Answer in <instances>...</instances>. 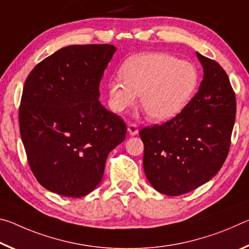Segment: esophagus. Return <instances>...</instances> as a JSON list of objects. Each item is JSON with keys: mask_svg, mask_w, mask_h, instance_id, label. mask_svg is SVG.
I'll return each instance as SVG.
<instances>
[{"mask_svg": "<svg viewBox=\"0 0 249 249\" xmlns=\"http://www.w3.org/2000/svg\"><path fill=\"white\" fill-rule=\"evenodd\" d=\"M127 130H128V133L130 134V135H137L138 134V127H137V125L135 124V123H129L128 125H127Z\"/></svg>", "mask_w": 249, "mask_h": 249, "instance_id": "1", "label": "esophagus"}]
</instances>
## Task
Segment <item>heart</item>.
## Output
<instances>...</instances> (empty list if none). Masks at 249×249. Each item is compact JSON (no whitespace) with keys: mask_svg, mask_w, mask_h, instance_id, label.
Listing matches in <instances>:
<instances>
[{"mask_svg":"<svg viewBox=\"0 0 249 249\" xmlns=\"http://www.w3.org/2000/svg\"><path fill=\"white\" fill-rule=\"evenodd\" d=\"M121 75L107 84L109 107L123 113L142 95V109L153 121H167L182 111L200 80L195 65L163 53L130 58L122 67Z\"/></svg>","mask_w":249,"mask_h":249,"instance_id":"heart-1","label":"heart"}]
</instances>
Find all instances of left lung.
<instances>
[{
    "mask_svg": "<svg viewBox=\"0 0 249 249\" xmlns=\"http://www.w3.org/2000/svg\"><path fill=\"white\" fill-rule=\"evenodd\" d=\"M196 56L204 69L199 91L175 117L140 130L147 179L166 196L183 195L208 182L230 151L235 92L218 62Z\"/></svg>",
    "mask_w": 249,
    "mask_h": 249,
    "instance_id": "8db88e82",
    "label": "left lung"
}]
</instances>
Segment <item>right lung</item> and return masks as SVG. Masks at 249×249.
<instances>
[{"instance_id":"1","label":"right lung","mask_w":249,"mask_h":249,"mask_svg":"<svg viewBox=\"0 0 249 249\" xmlns=\"http://www.w3.org/2000/svg\"><path fill=\"white\" fill-rule=\"evenodd\" d=\"M113 45H72L28 74L18 109L19 132L37 181L57 195L81 197L102 180L112 149L125 140L122 117L99 101Z\"/></svg>"}]
</instances>
